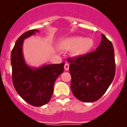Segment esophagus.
<instances>
[{"label":"esophagus","instance_id":"obj_1","mask_svg":"<svg viewBox=\"0 0 127 127\" xmlns=\"http://www.w3.org/2000/svg\"><path fill=\"white\" fill-rule=\"evenodd\" d=\"M69 65L68 64H65L64 65V69L65 70H69Z\"/></svg>","mask_w":127,"mask_h":127}]
</instances>
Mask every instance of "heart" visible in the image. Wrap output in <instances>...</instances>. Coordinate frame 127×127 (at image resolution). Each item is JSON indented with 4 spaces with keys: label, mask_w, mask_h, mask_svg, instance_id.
Listing matches in <instances>:
<instances>
[{
    "label": "heart",
    "mask_w": 127,
    "mask_h": 127,
    "mask_svg": "<svg viewBox=\"0 0 127 127\" xmlns=\"http://www.w3.org/2000/svg\"><path fill=\"white\" fill-rule=\"evenodd\" d=\"M94 41L91 38L81 36H73L64 40L61 43V47L65 50H72L71 54L73 56L78 57L86 54L93 48Z\"/></svg>",
    "instance_id": "heart-1"
}]
</instances>
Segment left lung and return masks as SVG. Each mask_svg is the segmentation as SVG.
<instances>
[{
  "label": "left lung",
  "mask_w": 127,
  "mask_h": 127,
  "mask_svg": "<svg viewBox=\"0 0 127 127\" xmlns=\"http://www.w3.org/2000/svg\"><path fill=\"white\" fill-rule=\"evenodd\" d=\"M96 50L67 60L71 76V89L78 100L91 103L99 100L111 84L115 75L114 48L102 34Z\"/></svg>",
  "instance_id": "8db88e82"
}]
</instances>
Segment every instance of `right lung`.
Here are the masks:
<instances>
[{
	"label": "right lung",
	"mask_w": 127,
	"mask_h": 127,
	"mask_svg": "<svg viewBox=\"0 0 127 127\" xmlns=\"http://www.w3.org/2000/svg\"><path fill=\"white\" fill-rule=\"evenodd\" d=\"M37 32L38 30H29L18 38L12 50L10 61L12 79L16 91L26 102L40 107L50 101L55 81L64 71L65 63L44 65L38 68L26 64L22 53L24 40Z\"/></svg>",
	"instance_id": "obj_1"
}]
</instances>
